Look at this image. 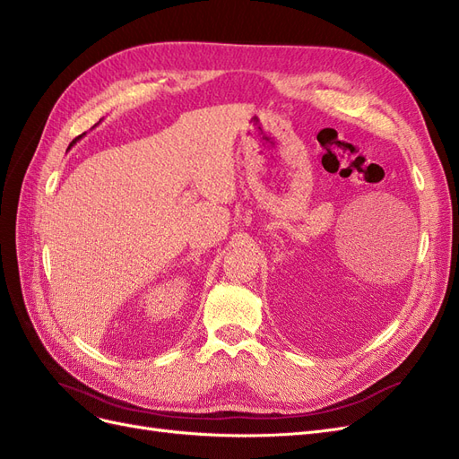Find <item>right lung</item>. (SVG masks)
Wrapping results in <instances>:
<instances>
[{"label":"right lung","mask_w":459,"mask_h":459,"mask_svg":"<svg viewBox=\"0 0 459 459\" xmlns=\"http://www.w3.org/2000/svg\"><path fill=\"white\" fill-rule=\"evenodd\" d=\"M82 135H84V134H82ZM82 135H78V137H76V140H80V137H82ZM73 143H74V142H73Z\"/></svg>","instance_id":"right-lung-1"}]
</instances>
